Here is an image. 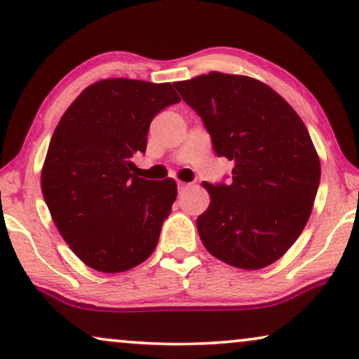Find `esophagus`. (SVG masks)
<instances>
[{
  "label": "esophagus",
  "instance_id": "1",
  "mask_svg": "<svg viewBox=\"0 0 359 359\" xmlns=\"http://www.w3.org/2000/svg\"><path fill=\"white\" fill-rule=\"evenodd\" d=\"M186 189H188V184L181 183V181H180V183H178V192H180V194H183Z\"/></svg>",
  "mask_w": 359,
  "mask_h": 359
}]
</instances>
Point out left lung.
<instances>
[{
	"label": "left lung",
	"instance_id": "8db88e82",
	"mask_svg": "<svg viewBox=\"0 0 359 359\" xmlns=\"http://www.w3.org/2000/svg\"><path fill=\"white\" fill-rule=\"evenodd\" d=\"M202 118L218 157L235 162L230 184L202 183L210 204L197 217L207 251L257 270L283 256L304 230L320 181L303 119L264 82L212 71L173 84Z\"/></svg>",
	"mask_w": 359,
	"mask_h": 359
}]
</instances>
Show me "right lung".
<instances>
[{"instance_id": "obj_1", "label": "right lung", "mask_w": 359, "mask_h": 359, "mask_svg": "<svg viewBox=\"0 0 359 359\" xmlns=\"http://www.w3.org/2000/svg\"><path fill=\"white\" fill-rule=\"evenodd\" d=\"M180 97L170 82L103 79L61 116L41 168L56 228L86 266L126 272L154 252L178 194L173 178H139L131 162L147 149L154 116Z\"/></svg>"}]
</instances>
